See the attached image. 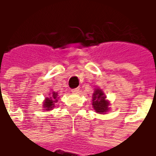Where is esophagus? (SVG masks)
<instances>
[{
    "label": "esophagus",
    "mask_w": 156,
    "mask_h": 156,
    "mask_svg": "<svg viewBox=\"0 0 156 156\" xmlns=\"http://www.w3.org/2000/svg\"><path fill=\"white\" fill-rule=\"evenodd\" d=\"M72 92L73 93V94H78L79 93V88H73Z\"/></svg>",
    "instance_id": "34e87169"
}]
</instances>
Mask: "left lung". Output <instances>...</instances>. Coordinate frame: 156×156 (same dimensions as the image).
<instances>
[{"instance_id":"left-lung-1","label":"left lung","mask_w":156,"mask_h":156,"mask_svg":"<svg viewBox=\"0 0 156 156\" xmlns=\"http://www.w3.org/2000/svg\"><path fill=\"white\" fill-rule=\"evenodd\" d=\"M109 103L106 99V96L100 88H95L93 94V107L98 114H105L108 111Z\"/></svg>"}]
</instances>
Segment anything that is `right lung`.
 <instances>
[{
    "instance_id": "add662e5",
    "label": "right lung",
    "mask_w": 156,
    "mask_h": 156,
    "mask_svg": "<svg viewBox=\"0 0 156 156\" xmlns=\"http://www.w3.org/2000/svg\"><path fill=\"white\" fill-rule=\"evenodd\" d=\"M49 97H47L45 98L43 102V108L44 110H51L55 107V104L58 101V94L57 92H51Z\"/></svg>"
}]
</instances>
